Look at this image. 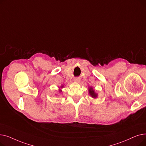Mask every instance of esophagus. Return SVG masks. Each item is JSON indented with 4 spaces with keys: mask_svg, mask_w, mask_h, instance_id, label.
<instances>
[{
    "mask_svg": "<svg viewBox=\"0 0 146 146\" xmlns=\"http://www.w3.org/2000/svg\"><path fill=\"white\" fill-rule=\"evenodd\" d=\"M74 82H80V79L78 78H75L74 79Z\"/></svg>",
    "mask_w": 146,
    "mask_h": 146,
    "instance_id": "1",
    "label": "esophagus"
}]
</instances>
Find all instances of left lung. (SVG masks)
<instances>
[{"mask_svg": "<svg viewBox=\"0 0 146 146\" xmlns=\"http://www.w3.org/2000/svg\"><path fill=\"white\" fill-rule=\"evenodd\" d=\"M89 94L92 96V97H93V98H96V96H97V95L95 93V92H94V90L92 89V88H90V89H89Z\"/></svg>", "mask_w": 146, "mask_h": 146, "instance_id": "obj_1", "label": "left lung"}]
</instances>
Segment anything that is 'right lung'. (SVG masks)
Wrapping results in <instances>:
<instances>
[{
  "mask_svg": "<svg viewBox=\"0 0 146 146\" xmlns=\"http://www.w3.org/2000/svg\"><path fill=\"white\" fill-rule=\"evenodd\" d=\"M62 87H63V86H62Z\"/></svg>",
  "mask_w": 146,
  "mask_h": 146,
  "instance_id": "obj_1",
  "label": "right lung"
}]
</instances>
